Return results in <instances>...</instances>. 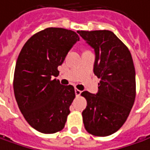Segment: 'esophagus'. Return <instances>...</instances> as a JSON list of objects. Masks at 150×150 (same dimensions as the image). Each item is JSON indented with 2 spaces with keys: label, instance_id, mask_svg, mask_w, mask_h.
I'll return each mask as SVG.
<instances>
[{
  "label": "esophagus",
  "instance_id": "esophagus-1",
  "mask_svg": "<svg viewBox=\"0 0 150 150\" xmlns=\"http://www.w3.org/2000/svg\"><path fill=\"white\" fill-rule=\"evenodd\" d=\"M75 95H76V96H79V95H80V93H81V91H80V90H79L78 88H75Z\"/></svg>",
  "mask_w": 150,
  "mask_h": 150
}]
</instances>
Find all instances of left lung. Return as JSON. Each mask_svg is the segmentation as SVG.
Masks as SVG:
<instances>
[{
	"mask_svg": "<svg viewBox=\"0 0 150 150\" xmlns=\"http://www.w3.org/2000/svg\"><path fill=\"white\" fill-rule=\"evenodd\" d=\"M94 49L93 73L100 82L93 94L83 91L87 101L82 112L84 128L89 134L108 136L125 123L135 103V71L129 49L109 30L78 31Z\"/></svg>",
	"mask_w": 150,
	"mask_h": 150,
	"instance_id": "left-lung-1",
	"label": "left lung"
}]
</instances>
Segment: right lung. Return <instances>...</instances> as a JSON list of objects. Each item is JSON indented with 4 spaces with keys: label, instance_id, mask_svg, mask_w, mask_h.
I'll return each mask as SVG.
<instances>
[{
    "label": "right lung",
    "instance_id": "obj_1",
    "mask_svg": "<svg viewBox=\"0 0 150 150\" xmlns=\"http://www.w3.org/2000/svg\"><path fill=\"white\" fill-rule=\"evenodd\" d=\"M79 40L72 30L47 28L33 35L19 52L13 82L15 99L25 120L39 132L53 134L65 126L75 88L53 77Z\"/></svg>",
    "mask_w": 150,
    "mask_h": 150
}]
</instances>
